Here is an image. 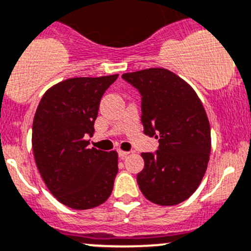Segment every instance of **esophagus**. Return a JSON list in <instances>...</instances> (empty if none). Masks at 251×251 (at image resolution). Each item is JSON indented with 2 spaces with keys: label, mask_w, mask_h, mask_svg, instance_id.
<instances>
[{
  "label": "esophagus",
  "mask_w": 251,
  "mask_h": 251,
  "mask_svg": "<svg viewBox=\"0 0 251 251\" xmlns=\"http://www.w3.org/2000/svg\"><path fill=\"white\" fill-rule=\"evenodd\" d=\"M128 153H130V152H126V151H121V150L118 151V154H119V157L121 158V159H124V158H125L126 155L128 154Z\"/></svg>",
  "instance_id": "34e87169"
}]
</instances>
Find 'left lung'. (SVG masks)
<instances>
[{"label":"left lung","instance_id":"1","mask_svg":"<svg viewBox=\"0 0 251 251\" xmlns=\"http://www.w3.org/2000/svg\"><path fill=\"white\" fill-rule=\"evenodd\" d=\"M141 96L145 135L159 138L155 152L142 153L137 174L140 190L151 202L174 206L190 198L200 185L211 152V128L198 94L165 69L124 74Z\"/></svg>","mask_w":251,"mask_h":251}]
</instances>
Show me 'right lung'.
<instances>
[{
    "instance_id": "1",
    "label": "right lung",
    "mask_w": 251,
    "mask_h": 251,
    "mask_svg": "<svg viewBox=\"0 0 251 251\" xmlns=\"http://www.w3.org/2000/svg\"><path fill=\"white\" fill-rule=\"evenodd\" d=\"M119 75L77 77L51 87L33 121L34 158L50 193L65 206L88 210L108 200L118 153L89 148L99 104Z\"/></svg>"
}]
</instances>
